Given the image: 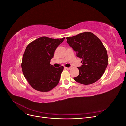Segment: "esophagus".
Returning a JSON list of instances; mask_svg holds the SVG:
<instances>
[{
	"label": "esophagus",
	"instance_id": "esophagus-1",
	"mask_svg": "<svg viewBox=\"0 0 126 126\" xmlns=\"http://www.w3.org/2000/svg\"><path fill=\"white\" fill-rule=\"evenodd\" d=\"M64 68H65L66 69H67V70H70V68H71V67H64Z\"/></svg>",
	"mask_w": 126,
	"mask_h": 126
}]
</instances>
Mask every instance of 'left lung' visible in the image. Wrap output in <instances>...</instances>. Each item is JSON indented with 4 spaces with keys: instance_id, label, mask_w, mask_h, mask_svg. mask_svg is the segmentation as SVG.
<instances>
[{
    "instance_id": "8db88e82",
    "label": "left lung",
    "mask_w": 126,
    "mask_h": 126,
    "mask_svg": "<svg viewBox=\"0 0 126 126\" xmlns=\"http://www.w3.org/2000/svg\"><path fill=\"white\" fill-rule=\"evenodd\" d=\"M67 42L82 60L78 67L79 74L74 78L83 85H90L99 79L107 67V50L101 40L93 33L85 32L73 37H67Z\"/></svg>"
}]
</instances>
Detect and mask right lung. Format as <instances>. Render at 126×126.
Listing matches in <instances>:
<instances>
[{
	"instance_id": "add662e5",
	"label": "right lung",
	"mask_w": 126,
	"mask_h": 126,
	"mask_svg": "<svg viewBox=\"0 0 126 126\" xmlns=\"http://www.w3.org/2000/svg\"><path fill=\"white\" fill-rule=\"evenodd\" d=\"M64 39L41 37L27 46L21 68L25 78L33 89L47 92L58 85L63 67L55 68L50 62L56 48Z\"/></svg>"
}]
</instances>
